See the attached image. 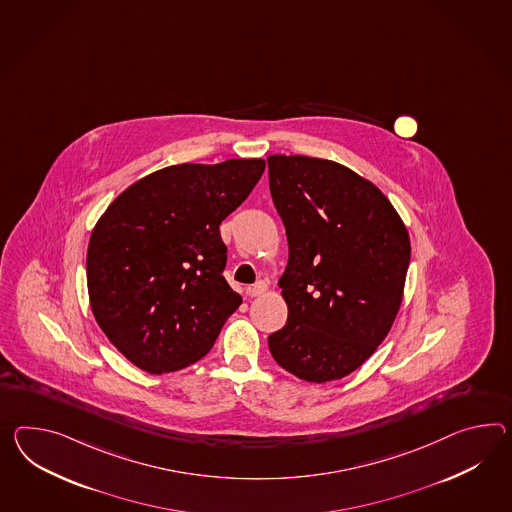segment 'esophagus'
I'll return each instance as SVG.
<instances>
[{"label": "esophagus", "instance_id": "obj_1", "mask_svg": "<svg viewBox=\"0 0 512 512\" xmlns=\"http://www.w3.org/2000/svg\"><path fill=\"white\" fill-rule=\"evenodd\" d=\"M266 290H268V283H266V281H257L255 285L248 287V296L257 298V296H262Z\"/></svg>", "mask_w": 512, "mask_h": 512}]
</instances>
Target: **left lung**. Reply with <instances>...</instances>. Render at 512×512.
<instances>
[{"label": "left lung", "instance_id": "left-lung-1", "mask_svg": "<svg viewBox=\"0 0 512 512\" xmlns=\"http://www.w3.org/2000/svg\"><path fill=\"white\" fill-rule=\"evenodd\" d=\"M268 177L288 240L279 279L288 318L268 337L272 357L309 383L342 379L394 324L409 233L387 196L342 164L270 155Z\"/></svg>", "mask_w": 512, "mask_h": 512}]
</instances>
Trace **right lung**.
Returning a JSON list of instances; mask_svg holds the SVG:
<instances>
[{
    "label": "right lung",
    "instance_id": "obj_1",
    "mask_svg": "<svg viewBox=\"0 0 512 512\" xmlns=\"http://www.w3.org/2000/svg\"><path fill=\"white\" fill-rule=\"evenodd\" d=\"M262 159L175 164L107 207L87 251L90 307L125 359L150 374L205 357L242 298L225 281L220 224L250 196Z\"/></svg>",
    "mask_w": 512,
    "mask_h": 512
}]
</instances>
